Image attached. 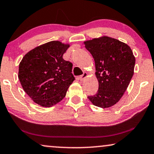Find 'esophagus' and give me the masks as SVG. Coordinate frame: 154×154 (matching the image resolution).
I'll return each instance as SVG.
<instances>
[{
    "label": "esophagus",
    "instance_id": "esophagus-1",
    "mask_svg": "<svg viewBox=\"0 0 154 154\" xmlns=\"http://www.w3.org/2000/svg\"><path fill=\"white\" fill-rule=\"evenodd\" d=\"M87 77V72H84L83 75H82L80 77H79V79H80L81 81H83L84 79H85Z\"/></svg>",
    "mask_w": 154,
    "mask_h": 154
}]
</instances>
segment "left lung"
<instances>
[{"instance_id":"left-lung-1","label":"left lung","mask_w":154,"mask_h":154,"mask_svg":"<svg viewBox=\"0 0 154 154\" xmlns=\"http://www.w3.org/2000/svg\"><path fill=\"white\" fill-rule=\"evenodd\" d=\"M85 44L95 61L98 81L97 93L88 98L98 107H111L123 96L134 74L135 58L132 49L108 36L87 41Z\"/></svg>"}]
</instances>
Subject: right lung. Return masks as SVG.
Listing matches in <instances>:
<instances>
[{
	"label": "right lung",
	"instance_id": "add662e5",
	"mask_svg": "<svg viewBox=\"0 0 154 154\" xmlns=\"http://www.w3.org/2000/svg\"><path fill=\"white\" fill-rule=\"evenodd\" d=\"M69 46L52 41L29 51L20 63L18 78L24 91L43 107L60 102L75 80L72 63L63 58Z\"/></svg>",
	"mask_w": 154,
	"mask_h": 154
}]
</instances>
